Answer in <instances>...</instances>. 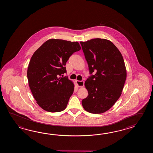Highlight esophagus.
Listing matches in <instances>:
<instances>
[{
    "label": "esophagus",
    "mask_w": 153,
    "mask_h": 153,
    "mask_svg": "<svg viewBox=\"0 0 153 153\" xmlns=\"http://www.w3.org/2000/svg\"><path fill=\"white\" fill-rule=\"evenodd\" d=\"M76 84L78 85L79 87L81 88V87H83L84 86V81H83V80H82V81L76 80Z\"/></svg>",
    "instance_id": "34e87169"
}]
</instances>
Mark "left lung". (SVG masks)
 Here are the masks:
<instances>
[{
    "label": "left lung",
    "instance_id": "obj_1",
    "mask_svg": "<svg viewBox=\"0 0 153 153\" xmlns=\"http://www.w3.org/2000/svg\"><path fill=\"white\" fill-rule=\"evenodd\" d=\"M80 44L90 74L85 83L88 97L82 100V105L89 113H102L120 97L126 79L124 59L107 39H91Z\"/></svg>",
    "mask_w": 153,
    "mask_h": 153
}]
</instances>
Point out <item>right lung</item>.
<instances>
[{
  "instance_id": "right-lung-1",
  "label": "right lung",
  "mask_w": 153,
  "mask_h": 153,
  "mask_svg": "<svg viewBox=\"0 0 153 153\" xmlns=\"http://www.w3.org/2000/svg\"><path fill=\"white\" fill-rule=\"evenodd\" d=\"M80 49L78 42L52 39L33 55L27 78L33 97L44 110L59 112L65 109L74 86L63 74L67 73L65 65L69 57Z\"/></svg>"
}]
</instances>
